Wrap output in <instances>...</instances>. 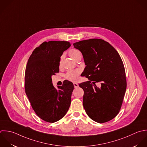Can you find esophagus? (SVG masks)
<instances>
[{
	"label": "esophagus",
	"instance_id": "1",
	"mask_svg": "<svg viewBox=\"0 0 147 147\" xmlns=\"http://www.w3.org/2000/svg\"><path fill=\"white\" fill-rule=\"evenodd\" d=\"M73 85H74V86L75 88H78V87L79 86H78V84L77 83H76V82L73 83Z\"/></svg>",
	"mask_w": 147,
	"mask_h": 147
}]
</instances>
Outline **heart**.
Wrapping results in <instances>:
<instances>
[{
	"label": "heart",
	"instance_id": "1",
	"mask_svg": "<svg viewBox=\"0 0 147 147\" xmlns=\"http://www.w3.org/2000/svg\"><path fill=\"white\" fill-rule=\"evenodd\" d=\"M69 54L75 61L76 60V59L78 58V56L81 55L80 52L78 50H76V49H71L69 52ZM61 61H62V58H61L60 65L61 63ZM80 74V70H78V69H77V70H69L65 74V78L66 80H67L70 81L75 82L78 80Z\"/></svg>",
	"mask_w": 147,
	"mask_h": 147
}]
</instances>
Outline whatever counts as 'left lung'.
I'll use <instances>...</instances> for the list:
<instances>
[{
    "instance_id": "8db88e82",
    "label": "left lung",
    "mask_w": 147,
    "mask_h": 147,
    "mask_svg": "<svg viewBox=\"0 0 147 147\" xmlns=\"http://www.w3.org/2000/svg\"><path fill=\"white\" fill-rule=\"evenodd\" d=\"M82 54L86 67L81 76L89 81L79 84L83 89V105L93 121L104 123L119 113L127 89L123 61L116 50L101 39H90L73 43ZM101 82L99 88L95 85Z\"/></svg>"
}]
</instances>
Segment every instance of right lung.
Instances as JSON below:
<instances>
[{"label":"right lung","mask_w":147,"mask_h":147,"mask_svg":"<svg viewBox=\"0 0 147 147\" xmlns=\"http://www.w3.org/2000/svg\"><path fill=\"white\" fill-rule=\"evenodd\" d=\"M69 42H43L32 51L26 68V94L36 115L48 123L61 119L67 113L74 89L71 82L64 81L55 89L51 76L59 72L61 56L70 47Z\"/></svg>","instance_id":"right-lung-1"}]
</instances>
